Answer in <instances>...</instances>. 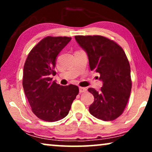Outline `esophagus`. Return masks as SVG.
Returning <instances> with one entry per match:
<instances>
[{
    "label": "esophagus",
    "mask_w": 152,
    "mask_h": 152,
    "mask_svg": "<svg viewBox=\"0 0 152 152\" xmlns=\"http://www.w3.org/2000/svg\"><path fill=\"white\" fill-rule=\"evenodd\" d=\"M87 91L86 88H84V87H80V93H85Z\"/></svg>",
    "instance_id": "1"
}]
</instances>
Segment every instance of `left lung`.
Here are the masks:
<instances>
[{"instance_id":"8db88e82","label":"left lung","mask_w":152,"mask_h":152,"mask_svg":"<svg viewBox=\"0 0 152 152\" xmlns=\"http://www.w3.org/2000/svg\"><path fill=\"white\" fill-rule=\"evenodd\" d=\"M75 40L88 55L91 70L100 74L103 83L99 91L89 88L94 102L89 112L104 121H111L123 113L132 90L131 69L123 49L104 37L75 36Z\"/></svg>"}]
</instances>
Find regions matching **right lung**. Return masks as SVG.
Segmentation results:
<instances>
[{
	"instance_id": "add662e5",
	"label": "right lung",
	"mask_w": 152,
	"mask_h": 152,
	"mask_svg": "<svg viewBox=\"0 0 152 152\" xmlns=\"http://www.w3.org/2000/svg\"><path fill=\"white\" fill-rule=\"evenodd\" d=\"M71 40L67 37H47L32 49L23 67V87L37 118L47 122L63 119L79 93L75 85L61 86L52 81L57 55Z\"/></svg>"
}]
</instances>
